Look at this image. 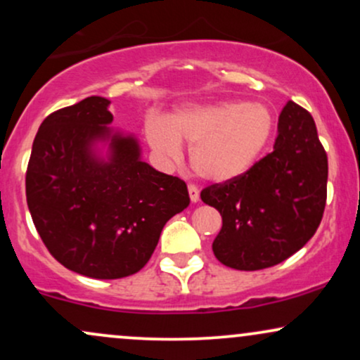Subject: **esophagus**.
I'll list each match as a JSON object with an SVG mask.
<instances>
[{"mask_svg":"<svg viewBox=\"0 0 360 360\" xmlns=\"http://www.w3.org/2000/svg\"><path fill=\"white\" fill-rule=\"evenodd\" d=\"M188 191H189V200H191L193 203H196V201L200 200V189H198L194 184H189Z\"/></svg>","mask_w":360,"mask_h":360,"instance_id":"obj_1","label":"esophagus"}]
</instances>
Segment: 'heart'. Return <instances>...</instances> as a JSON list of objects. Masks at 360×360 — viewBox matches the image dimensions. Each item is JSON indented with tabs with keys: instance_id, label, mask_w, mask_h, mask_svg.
Segmentation results:
<instances>
[{
	"instance_id": "1",
	"label": "heart",
	"mask_w": 360,
	"mask_h": 360,
	"mask_svg": "<svg viewBox=\"0 0 360 360\" xmlns=\"http://www.w3.org/2000/svg\"><path fill=\"white\" fill-rule=\"evenodd\" d=\"M274 134V115L259 103L218 101L148 120L146 135L157 155L171 162L191 147V166L201 179L230 183L245 176L264 155Z\"/></svg>"
}]
</instances>
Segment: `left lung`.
I'll return each instance as SVG.
<instances>
[{
	"label": "left lung",
	"mask_w": 360,
	"mask_h": 360,
	"mask_svg": "<svg viewBox=\"0 0 360 360\" xmlns=\"http://www.w3.org/2000/svg\"><path fill=\"white\" fill-rule=\"evenodd\" d=\"M274 150L245 176L212 184L203 203L221 214L214 257L226 267L259 271L291 257L316 232L326 203L328 159L307 110L288 101Z\"/></svg>",
	"instance_id": "8db88e82"
}]
</instances>
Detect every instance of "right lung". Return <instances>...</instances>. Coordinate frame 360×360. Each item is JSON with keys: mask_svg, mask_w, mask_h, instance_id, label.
I'll use <instances>...</instances> for the list:
<instances>
[{"mask_svg": "<svg viewBox=\"0 0 360 360\" xmlns=\"http://www.w3.org/2000/svg\"><path fill=\"white\" fill-rule=\"evenodd\" d=\"M108 106L89 96L49 115L25 177L32 220L52 257L94 279L139 272L167 220L189 206L183 179L155 171L140 159L137 139L106 127ZM106 139L108 161L94 150Z\"/></svg>", "mask_w": 360, "mask_h": 360, "instance_id": "add662e5", "label": "right lung"}]
</instances>
